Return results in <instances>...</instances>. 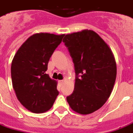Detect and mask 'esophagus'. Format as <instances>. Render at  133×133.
Masks as SVG:
<instances>
[{
	"instance_id": "obj_1",
	"label": "esophagus",
	"mask_w": 133,
	"mask_h": 133,
	"mask_svg": "<svg viewBox=\"0 0 133 133\" xmlns=\"http://www.w3.org/2000/svg\"><path fill=\"white\" fill-rule=\"evenodd\" d=\"M59 85H63L64 84V81H59Z\"/></svg>"
}]
</instances>
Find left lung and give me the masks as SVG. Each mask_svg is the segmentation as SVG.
I'll list each match as a JSON object with an SVG mask.
<instances>
[{"label":"left lung","instance_id":"left-lung-1","mask_svg":"<svg viewBox=\"0 0 133 133\" xmlns=\"http://www.w3.org/2000/svg\"><path fill=\"white\" fill-rule=\"evenodd\" d=\"M68 48L75 68L73 93L66 97L71 108L88 115L103 105L110 97L117 76V65L108 45L93 30L66 35Z\"/></svg>","mask_w":133,"mask_h":133}]
</instances>
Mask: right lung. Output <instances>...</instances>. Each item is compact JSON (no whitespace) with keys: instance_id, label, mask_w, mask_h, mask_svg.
Listing matches in <instances>:
<instances>
[{"instance_id":"1","label":"right lung","mask_w":133,"mask_h":133,"mask_svg":"<svg viewBox=\"0 0 133 133\" xmlns=\"http://www.w3.org/2000/svg\"><path fill=\"white\" fill-rule=\"evenodd\" d=\"M64 35L34 34L18 48L11 66L16 97L25 108L42 113L52 108L59 91L57 82L46 74L48 63Z\"/></svg>"}]
</instances>
